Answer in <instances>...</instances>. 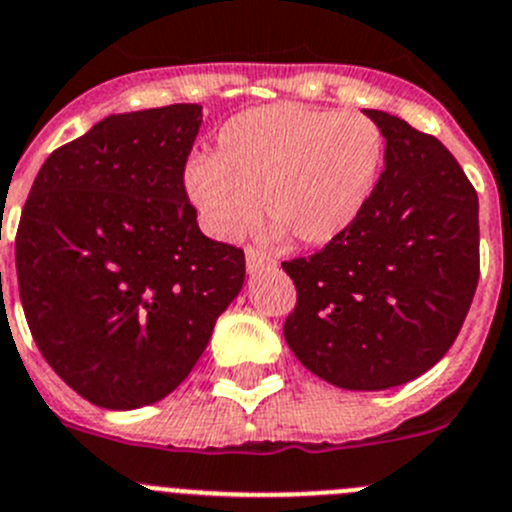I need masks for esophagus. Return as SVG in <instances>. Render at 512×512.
Wrapping results in <instances>:
<instances>
[{"label":"esophagus","instance_id":"obj_1","mask_svg":"<svg viewBox=\"0 0 512 512\" xmlns=\"http://www.w3.org/2000/svg\"><path fill=\"white\" fill-rule=\"evenodd\" d=\"M245 265H247V272H250V275H257V272H262V270H272V267H275V260H272L270 255H265V252L255 250V247H247Z\"/></svg>","mask_w":512,"mask_h":512}]
</instances>
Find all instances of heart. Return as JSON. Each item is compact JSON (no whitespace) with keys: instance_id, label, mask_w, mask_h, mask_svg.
<instances>
[{"instance_id":"obj_1","label":"heart","mask_w":512,"mask_h":512,"mask_svg":"<svg viewBox=\"0 0 512 512\" xmlns=\"http://www.w3.org/2000/svg\"><path fill=\"white\" fill-rule=\"evenodd\" d=\"M385 137L365 114L265 104L227 119L215 155L192 157L185 192L205 230L235 240L260 210L272 235L322 247L345 235L370 205Z\"/></svg>"}]
</instances>
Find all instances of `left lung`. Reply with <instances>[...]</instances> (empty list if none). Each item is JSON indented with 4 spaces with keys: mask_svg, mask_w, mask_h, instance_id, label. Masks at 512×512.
Segmentation results:
<instances>
[{
    "mask_svg": "<svg viewBox=\"0 0 512 512\" xmlns=\"http://www.w3.org/2000/svg\"><path fill=\"white\" fill-rule=\"evenodd\" d=\"M385 137V170L360 220L312 257L282 262L297 287L285 340L342 390H388L435 365L478 287V195L435 137L362 109Z\"/></svg>",
    "mask_w": 512,
    "mask_h": 512,
    "instance_id": "obj_1",
    "label": "left lung"
}]
</instances>
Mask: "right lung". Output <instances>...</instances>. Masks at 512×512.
<instances>
[{"label": "right lung", "instance_id": "add662e5", "mask_svg": "<svg viewBox=\"0 0 512 512\" xmlns=\"http://www.w3.org/2000/svg\"><path fill=\"white\" fill-rule=\"evenodd\" d=\"M200 127V104L109 114L47 157L24 205V317L49 367L99 408L167 398L245 282L242 250L202 235L187 200Z\"/></svg>", "mask_w": 512, "mask_h": 512}]
</instances>
